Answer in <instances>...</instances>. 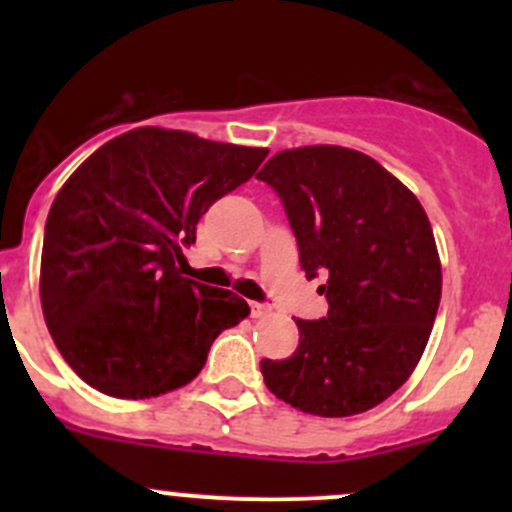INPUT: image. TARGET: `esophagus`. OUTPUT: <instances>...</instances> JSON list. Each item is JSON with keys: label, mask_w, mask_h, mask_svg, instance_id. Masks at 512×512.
Listing matches in <instances>:
<instances>
[{"label": "esophagus", "mask_w": 512, "mask_h": 512, "mask_svg": "<svg viewBox=\"0 0 512 512\" xmlns=\"http://www.w3.org/2000/svg\"><path fill=\"white\" fill-rule=\"evenodd\" d=\"M272 312V307L270 304H265V302H250V314L255 319H260V317H267V314Z\"/></svg>", "instance_id": "1"}]
</instances>
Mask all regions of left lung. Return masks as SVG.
Here are the masks:
<instances>
[{
    "label": "left lung",
    "mask_w": 512,
    "mask_h": 512,
    "mask_svg": "<svg viewBox=\"0 0 512 512\" xmlns=\"http://www.w3.org/2000/svg\"><path fill=\"white\" fill-rule=\"evenodd\" d=\"M280 195L307 280L327 317L294 319L299 344L262 359L265 384L304 414L354 416L389 399L416 369L441 302V260L416 195L364 153L282 151L257 173Z\"/></svg>",
    "instance_id": "1"
}]
</instances>
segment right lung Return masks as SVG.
<instances>
[{"label": "right lung", "instance_id": "obj_1", "mask_svg": "<svg viewBox=\"0 0 512 512\" xmlns=\"http://www.w3.org/2000/svg\"><path fill=\"white\" fill-rule=\"evenodd\" d=\"M265 158L267 148L146 126L66 180L46 218L39 292L56 349L86 384L116 399L180 389L250 314L230 289L180 275V247Z\"/></svg>", "mask_w": 512, "mask_h": 512}]
</instances>
